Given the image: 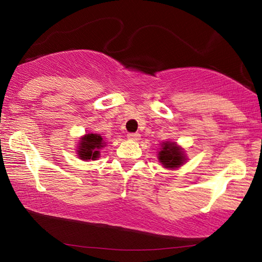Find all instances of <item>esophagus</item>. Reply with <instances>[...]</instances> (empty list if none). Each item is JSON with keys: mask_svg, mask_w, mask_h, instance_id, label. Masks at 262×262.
Returning a JSON list of instances; mask_svg holds the SVG:
<instances>
[{"mask_svg": "<svg viewBox=\"0 0 262 262\" xmlns=\"http://www.w3.org/2000/svg\"><path fill=\"white\" fill-rule=\"evenodd\" d=\"M127 137H128V140H130V141H139L141 136L139 133H129V134L127 135Z\"/></svg>", "mask_w": 262, "mask_h": 262, "instance_id": "1", "label": "esophagus"}]
</instances>
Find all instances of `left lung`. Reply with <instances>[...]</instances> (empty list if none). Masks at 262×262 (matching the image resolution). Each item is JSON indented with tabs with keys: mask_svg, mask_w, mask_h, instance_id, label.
<instances>
[{
	"mask_svg": "<svg viewBox=\"0 0 262 262\" xmlns=\"http://www.w3.org/2000/svg\"><path fill=\"white\" fill-rule=\"evenodd\" d=\"M158 162L162 165L168 168V170H174L187 162L185 150L177 144V142L165 141L161 143V148L158 151Z\"/></svg>",
	"mask_w": 262,
	"mask_h": 262,
	"instance_id": "1",
	"label": "left lung"
}]
</instances>
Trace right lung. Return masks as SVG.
I'll return each instance as SVG.
<instances>
[{"mask_svg": "<svg viewBox=\"0 0 262 262\" xmlns=\"http://www.w3.org/2000/svg\"><path fill=\"white\" fill-rule=\"evenodd\" d=\"M106 145V142L103 140L100 134H92L89 133L79 137L77 143L76 154L82 161H96L100 156V150Z\"/></svg>", "mask_w": 262, "mask_h": 262, "instance_id": "add662e5", "label": "right lung"}]
</instances>
